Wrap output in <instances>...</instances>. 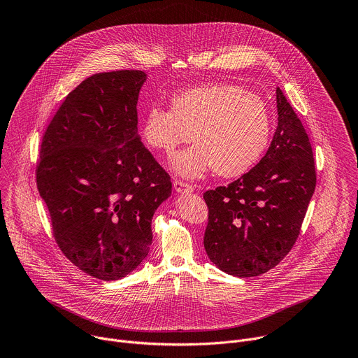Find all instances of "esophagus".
<instances>
[{
    "instance_id": "obj_1",
    "label": "esophagus",
    "mask_w": 358,
    "mask_h": 358,
    "mask_svg": "<svg viewBox=\"0 0 358 358\" xmlns=\"http://www.w3.org/2000/svg\"><path fill=\"white\" fill-rule=\"evenodd\" d=\"M174 189L178 194H188V192L194 191V187L191 184H187L182 181H174Z\"/></svg>"
}]
</instances>
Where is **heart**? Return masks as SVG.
<instances>
[{
  "instance_id": "obj_1",
  "label": "heart",
  "mask_w": 358,
  "mask_h": 358,
  "mask_svg": "<svg viewBox=\"0 0 358 358\" xmlns=\"http://www.w3.org/2000/svg\"><path fill=\"white\" fill-rule=\"evenodd\" d=\"M141 138L152 150L171 152L192 138L170 163L182 178H199L211 170L238 177L262 157L272 133L265 100L232 83H213L182 90L171 97V109L151 106L141 124Z\"/></svg>"
}]
</instances>
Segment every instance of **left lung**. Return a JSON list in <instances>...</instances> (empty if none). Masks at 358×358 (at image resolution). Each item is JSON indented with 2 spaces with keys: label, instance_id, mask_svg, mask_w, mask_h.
Segmentation results:
<instances>
[{
  "label": "left lung",
  "instance_id": "left-lung-1",
  "mask_svg": "<svg viewBox=\"0 0 358 358\" xmlns=\"http://www.w3.org/2000/svg\"><path fill=\"white\" fill-rule=\"evenodd\" d=\"M278 127L265 157L227 187L203 194L210 217L203 248L222 272L259 276L294 245L316 188L312 145L276 87Z\"/></svg>",
  "mask_w": 358,
  "mask_h": 358
}]
</instances>
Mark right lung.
<instances>
[{"label": "right lung", "instance_id": "1", "mask_svg": "<svg viewBox=\"0 0 358 358\" xmlns=\"http://www.w3.org/2000/svg\"><path fill=\"white\" fill-rule=\"evenodd\" d=\"M141 71L86 78L41 144L36 184L65 257L100 280H119L147 258L151 220L171 195L169 174L143 145Z\"/></svg>", "mask_w": 358, "mask_h": 358}]
</instances>
